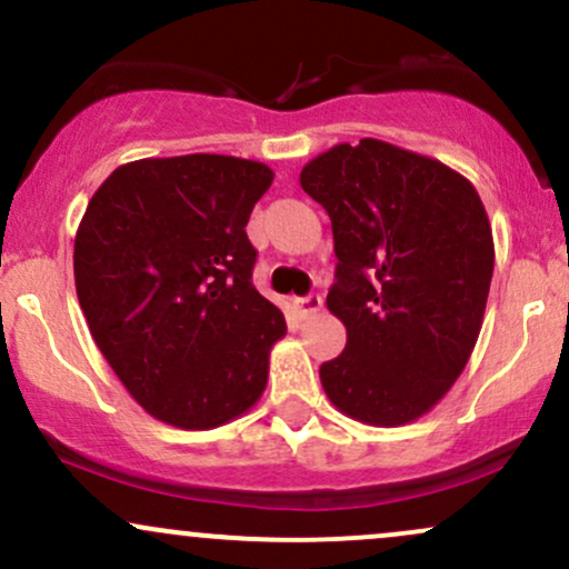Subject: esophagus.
<instances>
[{"label":"esophagus","mask_w":569,"mask_h":569,"mask_svg":"<svg viewBox=\"0 0 569 569\" xmlns=\"http://www.w3.org/2000/svg\"><path fill=\"white\" fill-rule=\"evenodd\" d=\"M321 305H323V299L318 297V293H307V297H293V299H291L293 312H297L299 318L316 316V312L321 310Z\"/></svg>","instance_id":"1"}]
</instances>
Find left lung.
<instances>
[{
	"instance_id": "1",
	"label": "left lung",
	"mask_w": 569,
	"mask_h": 569,
	"mask_svg": "<svg viewBox=\"0 0 569 569\" xmlns=\"http://www.w3.org/2000/svg\"><path fill=\"white\" fill-rule=\"evenodd\" d=\"M335 232L326 305L348 329L321 367L339 411L380 428L436 407L471 358L495 267L492 227L468 179L388 141L337 143L299 173Z\"/></svg>"
}]
</instances>
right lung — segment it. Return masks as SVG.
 <instances>
[{
    "mask_svg": "<svg viewBox=\"0 0 569 569\" xmlns=\"http://www.w3.org/2000/svg\"><path fill=\"white\" fill-rule=\"evenodd\" d=\"M264 162L149 158L96 189L74 238L77 299L128 393L184 430L224 426L262 396L283 312L253 289L246 234Z\"/></svg>",
    "mask_w": 569,
    "mask_h": 569,
    "instance_id": "right-lung-1",
    "label": "right lung"
}]
</instances>
